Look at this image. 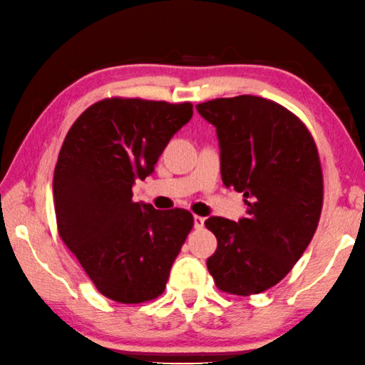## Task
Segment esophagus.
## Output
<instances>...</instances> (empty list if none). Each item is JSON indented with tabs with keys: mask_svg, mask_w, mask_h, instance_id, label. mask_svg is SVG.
<instances>
[{
	"mask_svg": "<svg viewBox=\"0 0 365 365\" xmlns=\"http://www.w3.org/2000/svg\"><path fill=\"white\" fill-rule=\"evenodd\" d=\"M204 223H205V218H202V217H199V215H195V217H194V228L202 230V228H204Z\"/></svg>",
	"mask_w": 365,
	"mask_h": 365,
	"instance_id": "esophagus-1",
	"label": "esophagus"
}]
</instances>
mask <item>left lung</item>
Segmentation results:
<instances>
[{"label": "left lung", "instance_id": "obj_1", "mask_svg": "<svg viewBox=\"0 0 365 365\" xmlns=\"http://www.w3.org/2000/svg\"><path fill=\"white\" fill-rule=\"evenodd\" d=\"M195 108L217 129L223 184L247 205L239 222H205L218 241L207 268L222 291L259 294L291 272L317 230L324 202L317 147L301 119L272 100L239 95Z\"/></svg>", "mask_w": 365, "mask_h": 365}]
</instances>
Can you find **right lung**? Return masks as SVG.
Listing matches in <instances>:
<instances>
[{
	"mask_svg": "<svg viewBox=\"0 0 365 365\" xmlns=\"http://www.w3.org/2000/svg\"><path fill=\"white\" fill-rule=\"evenodd\" d=\"M192 105L105 98L76 119L59 150L53 197L59 236L101 294L123 304L155 299L194 226L184 208L133 202Z\"/></svg>",
	"mask_w": 365,
	"mask_h": 365,
	"instance_id": "right-lung-1",
	"label": "right lung"
}]
</instances>
